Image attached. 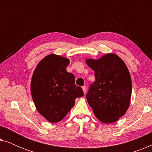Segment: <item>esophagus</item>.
<instances>
[{"label": "esophagus", "instance_id": "obj_1", "mask_svg": "<svg viewBox=\"0 0 152 152\" xmlns=\"http://www.w3.org/2000/svg\"><path fill=\"white\" fill-rule=\"evenodd\" d=\"M82 89H83V91H84V93L85 94V93H86V86H82Z\"/></svg>", "mask_w": 152, "mask_h": 152}]
</instances>
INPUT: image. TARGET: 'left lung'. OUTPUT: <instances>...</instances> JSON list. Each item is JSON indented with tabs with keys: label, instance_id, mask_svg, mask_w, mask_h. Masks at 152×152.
<instances>
[{
	"label": "left lung",
	"instance_id": "obj_1",
	"mask_svg": "<svg viewBox=\"0 0 152 152\" xmlns=\"http://www.w3.org/2000/svg\"><path fill=\"white\" fill-rule=\"evenodd\" d=\"M95 71L86 99L97 119L104 123L117 121L127 111L132 95V78L124 61L114 54L97 60L86 59Z\"/></svg>",
	"mask_w": 152,
	"mask_h": 152
}]
</instances>
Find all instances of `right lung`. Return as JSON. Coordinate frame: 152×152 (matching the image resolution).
<instances>
[{"instance_id": "add662e5", "label": "right lung", "mask_w": 152, "mask_h": 152, "mask_svg": "<svg viewBox=\"0 0 152 152\" xmlns=\"http://www.w3.org/2000/svg\"><path fill=\"white\" fill-rule=\"evenodd\" d=\"M69 60L59 55H48L37 65L31 81V93L37 109L50 122L65 117L75 104V99L84 95L75 85V76L66 71Z\"/></svg>"}]
</instances>
